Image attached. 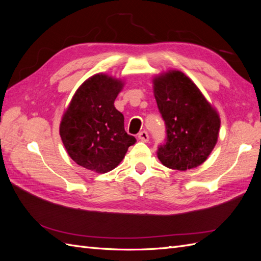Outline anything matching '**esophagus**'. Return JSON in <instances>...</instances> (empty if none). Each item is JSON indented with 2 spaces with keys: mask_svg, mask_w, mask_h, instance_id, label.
<instances>
[{
  "mask_svg": "<svg viewBox=\"0 0 261 261\" xmlns=\"http://www.w3.org/2000/svg\"><path fill=\"white\" fill-rule=\"evenodd\" d=\"M138 138H139L141 141H145V143H147V141L149 140V135H148V133H147L146 130L140 132V133L138 134Z\"/></svg>",
  "mask_w": 261,
  "mask_h": 261,
  "instance_id": "1",
  "label": "esophagus"
}]
</instances>
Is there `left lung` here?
<instances>
[{"mask_svg":"<svg viewBox=\"0 0 261 261\" xmlns=\"http://www.w3.org/2000/svg\"><path fill=\"white\" fill-rule=\"evenodd\" d=\"M153 93L167 127V139L156 151L159 160L178 171L198 167L218 141L221 122L216 109L179 70L154 77Z\"/></svg>","mask_w":261,"mask_h":261,"instance_id":"obj_1","label":"left lung"}]
</instances>
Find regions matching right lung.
I'll return each instance as SVG.
<instances>
[{
    "label": "right lung",
    "instance_id": "right-lung-1",
    "mask_svg": "<svg viewBox=\"0 0 261 261\" xmlns=\"http://www.w3.org/2000/svg\"><path fill=\"white\" fill-rule=\"evenodd\" d=\"M123 83L96 74L82 84L63 114L60 135L68 155L81 167L98 173L115 169L136 138L124 128L114 107Z\"/></svg>",
    "mask_w": 261,
    "mask_h": 261
}]
</instances>
